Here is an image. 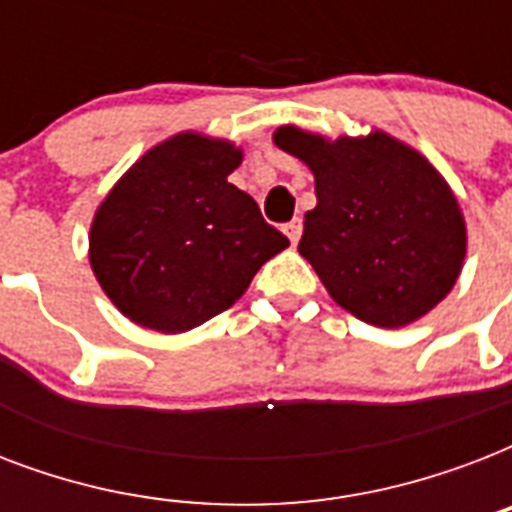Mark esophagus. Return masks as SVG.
<instances>
[{"mask_svg":"<svg viewBox=\"0 0 512 512\" xmlns=\"http://www.w3.org/2000/svg\"><path fill=\"white\" fill-rule=\"evenodd\" d=\"M284 233H287L292 244H297V241H300V236H303V220H300V217L289 220V223L284 225Z\"/></svg>","mask_w":512,"mask_h":512,"instance_id":"obj_1","label":"esophagus"}]
</instances>
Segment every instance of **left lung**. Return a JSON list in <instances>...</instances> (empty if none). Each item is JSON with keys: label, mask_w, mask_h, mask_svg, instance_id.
I'll list each match as a JSON object with an SVG mask.
<instances>
[{"label": "left lung", "mask_w": 512, "mask_h": 512, "mask_svg": "<svg viewBox=\"0 0 512 512\" xmlns=\"http://www.w3.org/2000/svg\"><path fill=\"white\" fill-rule=\"evenodd\" d=\"M276 146L316 177L300 255L335 303L374 327H404L449 295L465 260L460 204L417 151L372 132L324 140L279 127Z\"/></svg>", "instance_id": "obj_1"}]
</instances>
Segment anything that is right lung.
<instances>
[{"label": "right lung", "instance_id": "add662e5", "mask_svg": "<svg viewBox=\"0 0 512 512\" xmlns=\"http://www.w3.org/2000/svg\"><path fill=\"white\" fill-rule=\"evenodd\" d=\"M241 151L183 132L151 148L100 204L90 263L140 327L177 335L231 308L289 239L228 183Z\"/></svg>", "mask_w": 512, "mask_h": 512}]
</instances>
